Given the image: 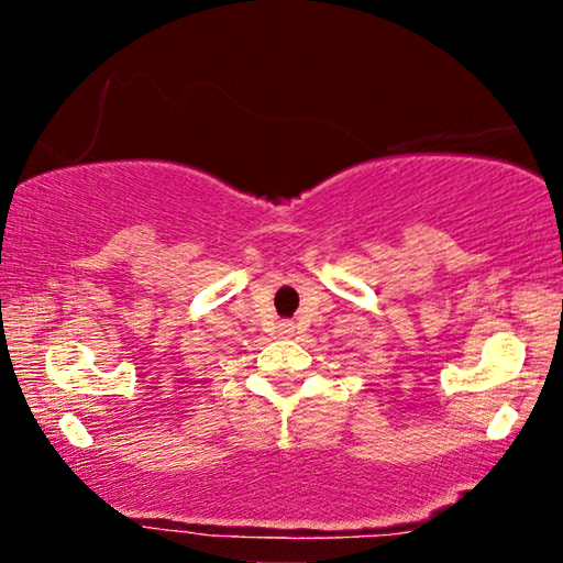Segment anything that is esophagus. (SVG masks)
Masks as SVG:
<instances>
[{
	"instance_id": "1",
	"label": "esophagus",
	"mask_w": 563,
	"mask_h": 563,
	"mask_svg": "<svg viewBox=\"0 0 563 563\" xmlns=\"http://www.w3.org/2000/svg\"><path fill=\"white\" fill-rule=\"evenodd\" d=\"M279 334L282 336L294 334V322H279Z\"/></svg>"
}]
</instances>
